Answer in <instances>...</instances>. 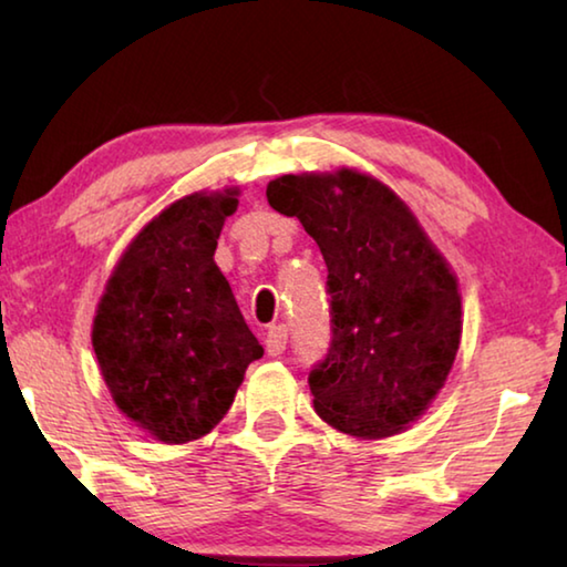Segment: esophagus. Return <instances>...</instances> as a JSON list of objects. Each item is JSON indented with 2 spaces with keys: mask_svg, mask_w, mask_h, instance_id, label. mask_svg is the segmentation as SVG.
<instances>
[{
  "mask_svg": "<svg viewBox=\"0 0 567 567\" xmlns=\"http://www.w3.org/2000/svg\"><path fill=\"white\" fill-rule=\"evenodd\" d=\"M285 344H287V328L285 324H272V328L265 334L267 352H270L272 358H277V354L285 352Z\"/></svg>",
  "mask_w": 567,
  "mask_h": 567,
  "instance_id": "34e87169",
  "label": "esophagus"
}]
</instances>
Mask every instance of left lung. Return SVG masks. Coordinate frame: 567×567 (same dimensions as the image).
Instances as JSON below:
<instances>
[{
  "label": "left lung",
  "mask_w": 567,
  "mask_h": 567,
  "mask_svg": "<svg viewBox=\"0 0 567 567\" xmlns=\"http://www.w3.org/2000/svg\"><path fill=\"white\" fill-rule=\"evenodd\" d=\"M267 203L300 219L328 265L330 348L307 378L315 410L354 437L400 433L453 368L455 275L395 192L360 172L277 177Z\"/></svg>",
  "instance_id": "obj_1"
}]
</instances>
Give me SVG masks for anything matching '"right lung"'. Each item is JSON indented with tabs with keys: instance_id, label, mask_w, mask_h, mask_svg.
Masks as SVG:
<instances>
[{
	"instance_id": "obj_1",
	"label": "right lung",
	"mask_w": 567,
	"mask_h": 567,
	"mask_svg": "<svg viewBox=\"0 0 567 567\" xmlns=\"http://www.w3.org/2000/svg\"><path fill=\"white\" fill-rule=\"evenodd\" d=\"M237 189L189 195L134 237L104 290L92 344L117 408L162 443L207 435L262 358L215 265Z\"/></svg>"
}]
</instances>
